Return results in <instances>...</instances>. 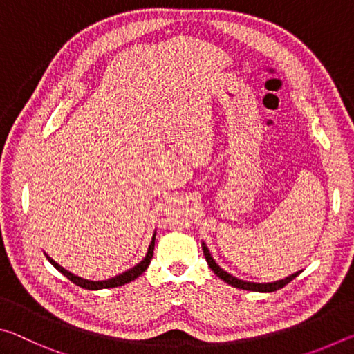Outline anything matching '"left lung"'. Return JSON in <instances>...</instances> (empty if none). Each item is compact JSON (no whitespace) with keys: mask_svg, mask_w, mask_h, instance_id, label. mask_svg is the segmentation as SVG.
<instances>
[{"mask_svg":"<svg viewBox=\"0 0 354 354\" xmlns=\"http://www.w3.org/2000/svg\"><path fill=\"white\" fill-rule=\"evenodd\" d=\"M203 253H205V257H206V261H207V266L212 268V272H214L215 274H217V277H218L220 279H223L225 283L234 286V287H237V289H243V290H253V292H274V290H278V289H283V287H284L286 284H289L293 278L298 277V274H299V272H297V273L290 274V277H287V278H284V279L277 281V283H267V284L247 283V281L237 279L236 277H232V274L226 273V272L223 270V268H220L218 263L212 259V256H211V253H209V250H207V247H206L205 243H203Z\"/></svg>","mask_w":354,"mask_h":354,"instance_id":"left-lung-1","label":"left lung"}]
</instances>
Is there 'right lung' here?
Returning <instances> with one entry per match:
<instances>
[{
    "instance_id": "1",
    "label": "right lung",
    "mask_w": 354,
    "mask_h": 354,
    "mask_svg": "<svg viewBox=\"0 0 354 354\" xmlns=\"http://www.w3.org/2000/svg\"><path fill=\"white\" fill-rule=\"evenodd\" d=\"M154 237H156V234L153 236V241H151V243H149L148 253H147L145 257H143V261H140L139 263H137L136 267L129 268L128 272H124V273H122V274H118V277L111 278V279H107V281H87V279H82V278H80V277H75L73 273H70V272L65 270V268L59 266V263H57L56 261H53L50 256H46V259L50 261V262L53 263V266H55V267L57 268V270L64 274V277H67V278L71 281V283H75L76 286L82 287V289H88V290L109 289V287H118V286H123V284H127V283H131V281H134L136 278H139L140 274L147 270L148 266H149V262H151V257H153V251H154Z\"/></svg>"
}]
</instances>
